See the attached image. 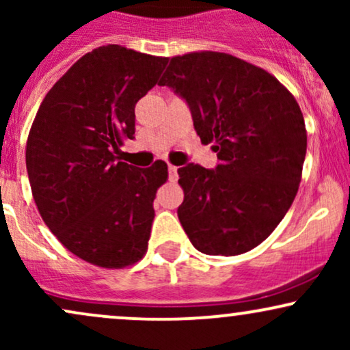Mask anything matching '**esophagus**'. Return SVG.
Masks as SVG:
<instances>
[{
	"mask_svg": "<svg viewBox=\"0 0 350 350\" xmlns=\"http://www.w3.org/2000/svg\"><path fill=\"white\" fill-rule=\"evenodd\" d=\"M167 172H170V180H171V183H176V180H178V167L172 166V164H170V167H167Z\"/></svg>",
	"mask_w": 350,
	"mask_h": 350,
	"instance_id": "esophagus-1",
	"label": "esophagus"
}]
</instances>
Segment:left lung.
<instances>
[{"label": "left lung", "instance_id": "8db88e82", "mask_svg": "<svg viewBox=\"0 0 350 350\" xmlns=\"http://www.w3.org/2000/svg\"><path fill=\"white\" fill-rule=\"evenodd\" d=\"M158 85L186 100L200 142L214 143L219 158L214 170H178L184 232L206 255L252 250L298 192L308 146L298 102L267 70L224 52L172 57Z\"/></svg>", "mask_w": 350, "mask_h": 350}]
</instances>
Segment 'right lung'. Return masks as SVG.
I'll list each match as a JSON object with an SVG mask.
<instances>
[{"label": "right lung", "instance_id": "obj_1", "mask_svg": "<svg viewBox=\"0 0 350 350\" xmlns=\"http://www.w3.org/2000/svg\"><path fill=\"white\" fill-rule=\"evenodd\" d=\"M166 64L116 44L88 52L47 92L27 136L39 214L67 250L97 267H128L148 248L167 166L139 170L115 154L135 138L136 102Z\"/></svg>", "mask_w": 350, "mask_h": 350}]
</instances>
